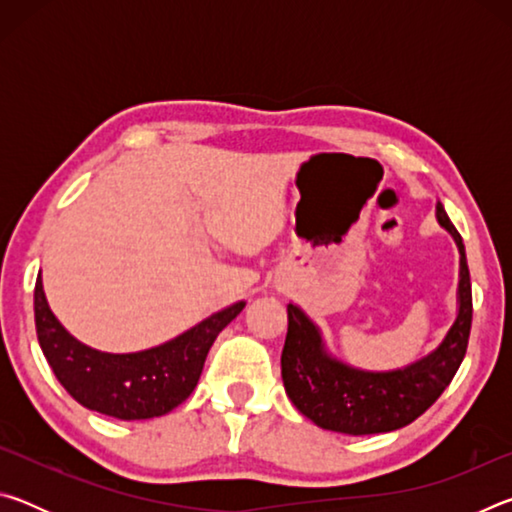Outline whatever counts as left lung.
Instances as JSON below:
<instances>
[{
    "instance_id": "obj_1",
    "label": "left lung",
    "mask_w": 512,
    "mask_h": 512,
    "mask_svg": "<svg viewBox=\"0 0 512 512\" xmlns=\"http://www.w3.org/2000/svg\"><path fill=\"white\" fill-rule=\"evenodd\" d=\"M436 219L458 248L456 318L436 350L395 370H361L332 357L320 327L289 302V329L282 350V381L293 406L320 429L368 436L411 424L443 395L465 357L472 327V284L465 246L443 203Z\"/></svg>"
}]
</instances>
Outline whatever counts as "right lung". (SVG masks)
<instances>
[{
    "label": "right lung",
    "instance_id": "add662e5",
    "mask_svg": "<svg viewBox=\"0 0 512 512\" xmlns=\"http://www.w3.org/2000/svg\"><path fill=\"white\" fill-rule=\"evenodd\" d=\"M244 307V300L235 302L155 348L115 354L94 350L67 332L49 307L42 275L33 291L38 341L56 379L85 409L117 420L160 418L183 404L214 339Z\"/></svg>",
    "mask_w": 512,
    "mask_h": 512
}]
</instances>
